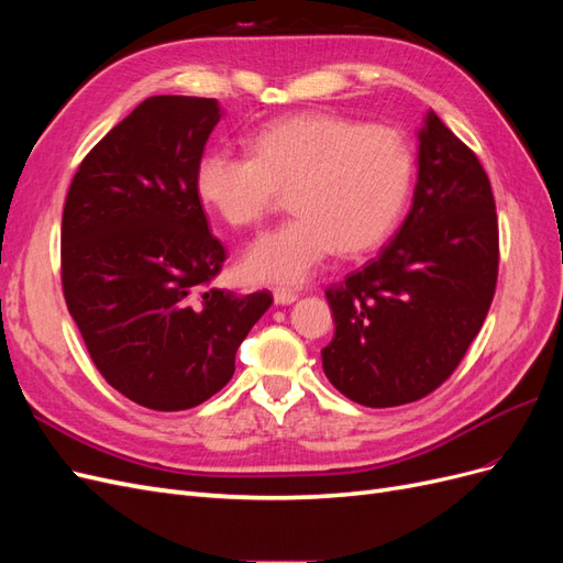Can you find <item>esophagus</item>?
Listing matches in <instances>:
<instances>
[{
    "mask_svg": "<svg viewBox=\"0 0 563 563\" xmlns=\"http://www.w3.org/2000/svg\"><path fill=\"white\" fill-rule=\"evenodd\" d=\"M296 300H298V294L286 291V288H277V291H275V302L277 305H291Z\"/></svg>",
    "mask_w": 563,
    "mask_h": 563,
    "instance_id": "1",
    "label": "esophagus"
}]
</instances>
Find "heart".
I'll return each instance as SVG.
<instances>
[{"mask_svg":"<svg viewBox=\"0 0 563 563\" xmlns=\"http://www.w3.org/2000/svg\"><path fill=\"white\" fill-rule=\"evenodd\" d=\"M413 152L397 129L305 112L265 124L251 157L209 150L197 162L199 199L232 228H255L291 192L296 218L258 236L242 255L244 277L296 286L335 251L380 246L406 207Z\"/></svg>","mask_w":563,"mask_h":563,"instance_id":"1","label":"heart"}]
</instances>
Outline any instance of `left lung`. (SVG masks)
<instances>
[{"label": "left lung", "mask_w": 563, "mask_h": 563, "mask_svg": "<svg viewBox=\"0 0 563 563\" xmlns=\"http://www.w3.org/2000/svg\"><path fill=\"white\" fill-rule=\"evenodd\" d=\"M498 282V216L474 152L430 110L404 225L364 269L327 291L331 385L362 406L428 397L463 360Z\"/></svg>", "instance_id": "obj_1"}]
</instances>
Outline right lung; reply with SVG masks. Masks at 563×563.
Here are the masks:
<instances>
[{"instance_id":"add662e5","label":"right lung","mask_w":563,"mask_h":563,"mask_svg":"<svg viewBox=\"0 0 563 563\" xmlns=\"http://www.w3.org/2000/svg\"><path fill=\"white\" fill-rule=\"evenodd\" d=\"M216 98L152 96L79 164L60 232L63 294L103 378L152 411L223 389L269 291L209 288L225 249L209 232L197 162Z\"/></svg>"}]
</instances>
